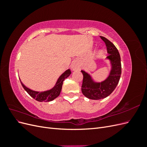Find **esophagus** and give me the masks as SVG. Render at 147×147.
<instances>
[{
	"label": "esophagus",
	"instance_id": "obj_1",
	"mask_svg": "<svg viewBox=\"0 0 147 147\" xmlns=\"http://www.w3.org/2000/svg\"><path fill=\"white\" fill-rule=\"evenodd\" d=\"M71 69L72 70H76L79 69V64L77 63V61H75L71 65Z\"/></svg>",
	"mask_w": 147,
	"mask_h": 147
}]
</instances>
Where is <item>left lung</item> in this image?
Segmentation results:
<instances>
[{"label":"left lung","instance_id":"obj_1","mask_svg":"<svg viewBox=\"0 0 147 147\" xmlns=\"http://www.w3.org/2000/svg\"><path fill=\"white\" fill-rule=\"evenodd\" d=\"M100 37L105 43L109 54L107 59L110 61L112 65L109 77L104 81L97 83L92 80L90 74L81 70L83 75L82 93L88 99L93 100H99L109 96L117 87L121 74V57L117 48L107 38L102 36Z\"/></svg>","mask_w":147,"mask_h":147}]
</instances>
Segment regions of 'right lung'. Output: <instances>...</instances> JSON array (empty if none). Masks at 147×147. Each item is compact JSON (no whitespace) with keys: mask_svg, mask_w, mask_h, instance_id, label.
I'll return each mask as SVG.
<instances>
[{"mask_svg":"<svg viewBox=\"0 0 147 147\" xmlns=\"http://www.w3.org/2000/svg\"><path fill=\"white\" fill-rule=\"evenodd\" d=\"M71 74V71L70 69L67 70L66 71L62 74L59 78L57 80V81L55 84V86L50 90L43 92H38L33 91L30 89L26 87L24 84L21 82V83L22 86L24 88V90L26 91L28 94L32 97L34 99L39 102H50L56 99L57 97H58L60 94V92L63 86V82L65 78H67Z\"/></svg>","mask_w":147,"mask_h":147,"instance_id":"add662e5","label":"right lung"}]
</instances>
